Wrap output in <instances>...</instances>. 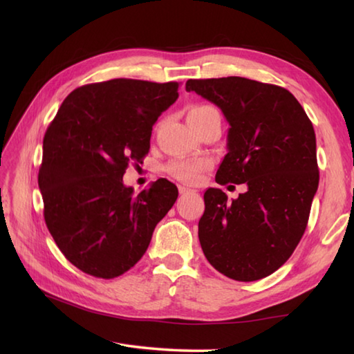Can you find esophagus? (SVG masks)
I'll return each instance as SVG.
<instances>
[{"label":"esophagus","instance_id":"obj_1","mask_svg":"<svg viewBox=\"0 0 354 354\" xmlns=\"http://www.w3.org/2000/svg\"><path fill=\"white\" fill-rule=\"evenodd\" d=\"M193 190H190V189H187V187H184V185H179V193L181 194H187V193H192Z\"/></svg>","mask_w":354,"mask_h":354}]
</instances>
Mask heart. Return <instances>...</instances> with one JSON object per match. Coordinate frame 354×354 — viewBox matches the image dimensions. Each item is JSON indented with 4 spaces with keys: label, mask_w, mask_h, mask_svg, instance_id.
Here are the masks:
<instances>
[{
    "label": "heart",
    "mask_w": 354,
    "mask_h": 354,
    "mask_svg": "<svg viewBox=\"0 0 354 354\" xmlns=\"http://www.w3.org/2000/svg\"><path fill=\"white\" fill-rule=\"evenodd\" d=\"M214 111L216 109L213 106H208V104H194L187 112V120H199ZM209 167H212V160H208V158H198V160L173 161L167 165V171L170 176L178 179V181L194 184L199 181L202 173Z\"/></svg>",
    "instance_id": "b5f03b06"
}]
</instances>
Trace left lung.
I'll return each instance as SVG.
<instances>
[{
    "mask_svg": "<svg viewBox=\"0 0 354 354\" xmlns=\"http://www.w3.org/2000/svg\"><path fill=\"white\" fill-rule=\"evenodd\" d=\"M230 123L228 153L216 183L246 184L228 202L221 189L204 194L199 242L214 269L237 281L270 275L301 240L319 170L312 122L288 89L245 77L190 79Z\"/></svg>",
    "mask_w": 354,
    "mask_h": 354,
    "instance_id": "left-lung-1",
    "label": "left lung"
}]
</instances>
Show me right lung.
Returning a JSON list of instances; mask_svg holds the SVG:
<instances>
[{
  "label": "right lung",
  "mask_w": 354,
  "mask_h": 354,
  "mask_svg": "<svg viewBox=\"0 0 354 354\" xmlns=\"http://www.w3.org/2000/svg\"><path fill=\"white\" fill-rule=\"evenodd\" d=\"M178 82L112 79L66 97L44 135L37 184L44 219L65 259L82 272L115 278L129 270L178 198L167 179L133 194L123 184L142 164L152 126L178 99Z\"/></svg>",
  "instance_id": "right-lung-1"
}]
</instances>
